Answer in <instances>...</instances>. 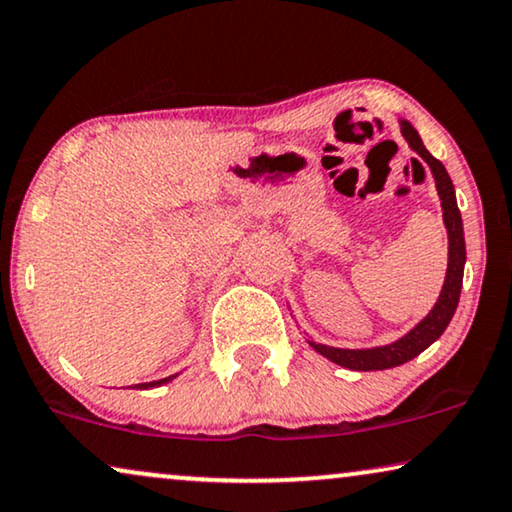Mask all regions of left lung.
I'll list each match as a JSON object with an SVG mask.
<instances>
[{
	"instance_id": "obj_1",
	"label": "left lung",
	"mask_w": 512,
	"mask_h": 512,
	"mask_svg": "<svg viewBox=\"0 0 512 512\" xmlns=\"http://www.w3.org/2000/svg\"><path fill=\"white\" fill-rule=\"evenodd\" d=\"M400 131H403L405 140L410 142V147L417 152L421 159L428 163L431 173L435 177V187H438L440 201H442V217H445V227L449 236V262H447V276L445 285L438 302L431 309V313L407 332L405 337H400L398 342L386 344V346H374V349H335V346H325L309 342L313 351H318L320 356H325L332 363L346 367V370H358V372H372V370H388V367L403 365L407 360L417 358L421 351H426L442 332L447 330L449 320H452L456 304H459L461 295V283H463V264H466V241H463V224L461 213L456 206V194L454 185L449 180L447 170L435 156L428 152L421 142L419 133L414 131L410 121H400Z\"/></svg>"
}]
</instances>
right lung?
<instances>
[{
    "mask_svg": "<svg viewBox=\"0 0 512 512\" xmlns=\"http://www.w3.org/2000/svg\"><path fill=\"white\" fill-rule=\"evenodd\" d=\"M173 377H177V374H173ZM173 377H166V379H159V381H149V384H138V388H152V386H161V384H168L170 379Z\"/></svg>",
    "mask_w": 512,
    "mask_h": 512,
    "instance_id": "1",
    "label": "right lung"
}]
</instances>
